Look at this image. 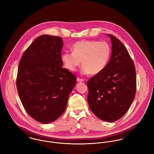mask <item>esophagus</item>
Returning a JSON list of instances; mask_svg holds the SVG:
<instances>
[{
  "label": "esophagus",
  "instance_id": "1",
  "mask_svg": "<svg viewBox=\"0 0 154 154\" xmlns=\"http://www.w3.org/2000/svg\"><path fill=\"white\" fill-rule=\"evenodd\" d=\"M76 81H77L78 82H84V80L83 79H81V78H78L76 79Z\"/></svg>",
  "mask_w": 154,
  "mask_h": 154
}]
</instances>
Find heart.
<instances>
[{"label": "heart", "instance_id": "heart-1", "mask_svg": "<svg viewBox=\"0 0 154 154\" xmlns=\"http://www.w3.org/2000/svg\"><path fill=\"white\" fill-rule=\"evenodd\" d=\"M72 53L62 54L61 60L70 71H75L81 65L82 73L98 75L106 67L111 55V48L106 42L82 40L76 42L71 47Z\"/></svg>", "mask_w": 154, "mask_h": 154}]
</instances>
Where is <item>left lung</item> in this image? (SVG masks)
Here are the masks:
<instances>
[{
    "label": "left lung",
    "instance_id": "8db88e82",
    "mask_svg": "<svg viewBox=\"0 0 154 154\" xmlns=\"http://www.w3.org/2000/svg\"><path fill=\"white\" fill-rule=\"evenodd\" d=\"M111 42L110 60L100 73L87 81V100L90 109L100 119L112 122L129 110L136 89V70L128 51L116 37Z\"/></svg>",
    "mask_w": 154,
    "mask_h": 154
}]
</instances>
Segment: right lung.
<instances>
[{"label": "right lung", "mask_w": 154, "mask_h": 154, "mask_svg": "<svg viewBox=\"0 0 154 154\" xmlns=\"http://www.w3.org/2000/svg\"><path fill=\"white\" fill-rule=\"evenodd\" d=\"M63 45L61 37L42 35L25 50L19 63V97L26 112L42 123L60 117L76 83V76L62 67Z\"/></svg>", "instance_id": "add662e5"}]
</instances>
